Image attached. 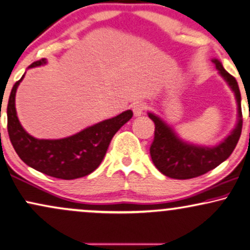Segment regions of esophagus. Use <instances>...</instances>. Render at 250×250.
Here are the masks:
<instances>
[{"mask_svg": "<svg viewBox=\"0 0 250 250\" xmlns=\"http://www.w3.org/2000/svg\"><path fill=\"white\" fill-rule=\"evenodd\" d=\"M146 104H142V103H138V104H135L133 106V113H134L135 117H139V116L144 115V112L146 111Z\"/></svg>", "mask_w": 250, "mask_h": 250, "instance_id": "1", "label": "esophagus"}]
</instances>
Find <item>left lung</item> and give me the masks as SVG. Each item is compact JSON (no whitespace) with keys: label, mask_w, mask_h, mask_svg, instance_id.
Wrapping results in <instances>:
<instances>
[{"label":"left lung","mask_w":250,"mask_h":250,"mask_svg":"<svg viewBox=\"0 0 250 250\" xmlns=\"http://www.w3.org/2000/svg\"><path fill=\"white\" fill-rule=\"evenodd\" d=\"M211 61L220 76L224 78L228 85L231 87L238 103V123L231 134L228 135L220 144L215 147H206L181 140L172 127L162 121L158 116L148 112L149 118L155 124V137L150 146L151 160L160 172L173 179H190L202 176L217 167L233 153L241 135V94L238 83L235 78L223 67L218 60L213 58Z\"/></svg>","instance_id":"8db88e82"}]
</instances>
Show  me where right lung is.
I'll return each mask as SVG.
<instances>
[{
  "label": "right lung",
  "instance_id": "right-lung-1",
  "mask_svg": "<svg viewBox=\"0 0 250 250\" xmlns=\"http://www.w3.org/2000/svg\"><path fill=\"white\" fill-rule=\"evenodd\" d=\"M46 63L42 58L28 67ZM22 78L12 87L6 108L9 138L21 160L39 172L58 179H77L92 173L101 164L113 135L132 118L133 112L126 110L64 139H37L22 128L16 111V92Z\"/></svg>",
  "mask_w": 250,
  "mask_h": 250
}]
</instances>
